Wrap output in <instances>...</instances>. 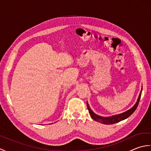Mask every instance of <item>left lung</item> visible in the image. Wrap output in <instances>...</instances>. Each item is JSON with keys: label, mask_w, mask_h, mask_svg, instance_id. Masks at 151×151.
<instances>
[{"label": "left lung", "mask_w": 151, "mask_h": 151, "mask_svg": "<svg viewBox=\"0 0 151 151\" xmlns=\"http://www.w3.org/2000/svg\"><path fill=\"white\" fill-rule=\"evenodd\" d=\"M141 95H142V91L140 92L139 97H138V99H137V102L132 108L130 109L129 110L125 111L123 114L114 115V116H111V117H103L99 116V115L95 114L94 112L91 110L88 103H87V107H88V109L89 110V113L90 114V115L93 119H94L96 121H98V122H99V123H102L105 124H115V123H118V122H119L121 121H123V120L125 119L128 118L134 113V111L136 110L137 106H138V104H139V102L140 98H141Z\"/></svg>", "instance_id": "obj_1"}]
</instances>
